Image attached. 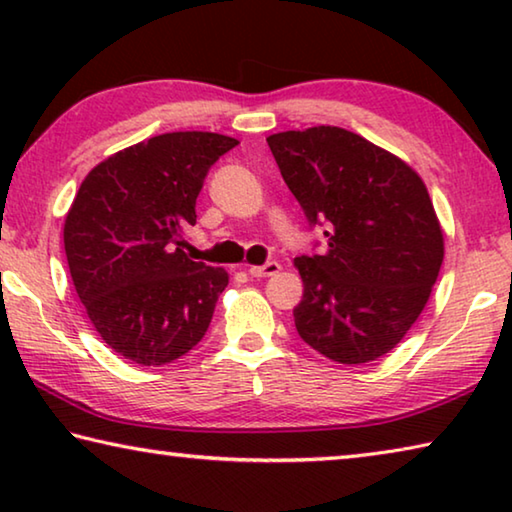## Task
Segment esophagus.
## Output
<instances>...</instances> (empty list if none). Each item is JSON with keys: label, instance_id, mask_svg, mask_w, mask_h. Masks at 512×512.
I'll list each match as a JSON object with an SVG mask.
<instances>
[{"label": "esophagus", "instance_id": "1", "mask_svg": "<svg viewBox=\"0 0 512 512\" xmlns=\"http://www.w3.org/2000/svg\"><path fill=\"white\" fill-rule=\"evenodd\" d=\"M248 273L253 277H271L275 273H280V264L277 262H266L262 266H250Z\"/></svg>", "mask_w": 512, "mask_h": 512}]
</instances>
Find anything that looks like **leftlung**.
Listing matches in <instances>:
<instances>
[{"label": "left lung", "instance_id": "8db88e82", "mask_svg": "<svg viewBox=\"0 0 512 512\" xmlns=\"http://www.w3.org/2000/svg\"><path fill=\"white\" fill-rule=\"evenodd\" d=\"M320 255L296 257L305 293L300 339L339 363L391 352L422 314L443 264V230L422 178L393 153L339 126L266 137Z\"/></svg>", "mask_w": 512, "mask_h": 512}]
</instances>
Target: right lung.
<instances>
[{
	"mask_svg": "<svg viewBox=\"0 0 512 512\" xmlns=\"http://www.w3.org/2000/svg\"><path fill=\"white\" fill-rule=\"evenodd\" d=\"M235 137L164 133L110 155L81 183L65 219L76 293L101 339L140 366H164L203 339L223 268L185 255L207 171Z\"/></svg>",
	"mask_w": 512,
	"mask_h": 512,
	"instance_id": "add662e5",
	"label": "right lung"
}]
</instances>
